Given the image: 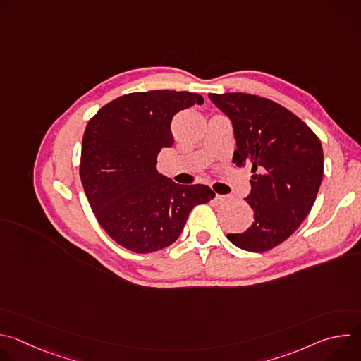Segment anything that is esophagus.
<instances>
[{
    "mask_svg": "<svg viewBox=\"0 0 361 361\" xmlns=\"http://www.w3.org/2000/svg\"><path fill=\"white\" fill-rule=\"evenodd\" d=\"M227 200H228V195H220V194L216 195V201H217L219 204H223V202H226Z\"/></svg>",
    "mask_w": 361,
    "mask_h": 361,
    "instance_id": "obj_1",
    "label": "esophagus"
}]
</instances>
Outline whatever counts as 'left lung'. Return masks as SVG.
Segmentation results:
<instances>
[{
  "label": "left lung",
  "mask_w": 361,
  "mask_h": 361,
  "mask_svg": "<svg viewBox=\"0 0 361 361\" xmlns=\"http://www.w3.org/2000/svg\"><path fill=\"white\" fill-rule=\"evenodd\" d=\"M233 121V163L251 167V226L227 238L241 250L264 252L287 240L310 213L323 180V148L316 133L276 101L247 92L209 94Z\"/></svg>",
  "instance_id": "obj_1"
}]
</instances>
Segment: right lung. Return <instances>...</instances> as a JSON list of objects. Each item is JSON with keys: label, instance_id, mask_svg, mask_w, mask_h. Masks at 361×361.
<instances>
[{"label": "right lung", "instance_id": "1", "mask_svg": "<svg viewBox=\"0 0 361 361\" xmlns=\"http://www.w3.org/2000/svg\"><path fill=\"white\" fill-rule=\"evenodd\" d=\"M201 104L197 92L154 90L121 95L91 117L81 148L80 177L91 210L120 245L145 254L173 244L194 205L214 191L177 184L157 170V156L171 147L173 117Z\"/></svg>", "mask_w": 361, "mask_h": 361}]
</instances>
